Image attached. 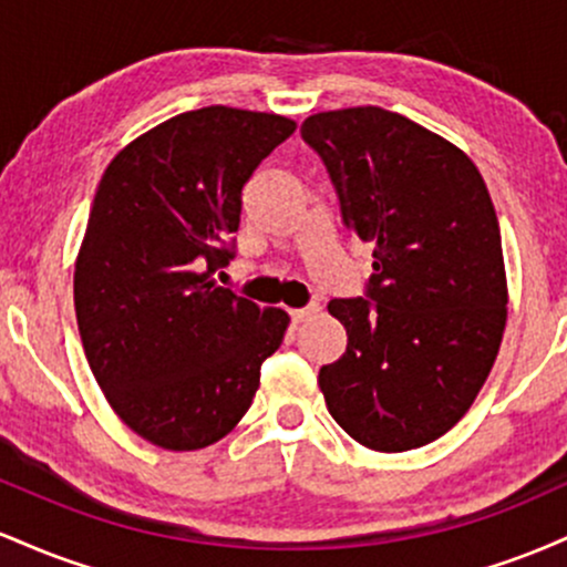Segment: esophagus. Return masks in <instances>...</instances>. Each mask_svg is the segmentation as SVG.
Masks as SVG:
<instances>
[{"label":"esophagus","mask_w":567,"mask_h":567,"mask_svg":"<svg viewBox=\"0 0 567 567\" xmlns=\"http://www.w3.org/2000/svg\"><path fill=\"white\" fill-rule=\"evenodd\" d=\"M311 315H317V306H306V309H290L292 322H306Z\"/></svg>","instance_id":"34e87169"}]
</instances>
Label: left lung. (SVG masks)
Wrapping results in <instances>:
<instances>
[{
  "label": "left lung",
  "instance_id": "obj_1",
  "mask_svg": "<svg viewBox=\"0 0 567 567\" xmlns=\"http://www.w3.org/2000/svg\"><path fill=\"white\" fill-rule=\"evenodd\" d=\"M301 135L375 258L368 298L328 303L349 341L320 370L324 402L370 451H413L464 419L496 362L509 301L496 207L458 146L402 114L338 109Z\"/></svg>",
  "mask_w": 567,
  "mask_h": 567
}]
</instances>
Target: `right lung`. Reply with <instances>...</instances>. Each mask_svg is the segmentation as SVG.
Wrapping results in <instances>:
<instances>
[{"label":"right lung","instance_id":"add662e5","mask_svg":"<svg viewBox=\"0 0 567 567\" xmlns=\"http://www.w3.org/2000/svg\"><path fill=\"white\" fill-rule=\"evenodd\" d=\"M288 116L205 106L109 162L74 266V309L97 386L165 451H199L239 424L290 317L218 288L243 188L290 138Z\"/></svg>","mask_w":567,"mask_h":567}]
</instances>
